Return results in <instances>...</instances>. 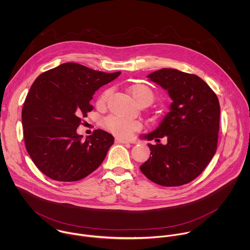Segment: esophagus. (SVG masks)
Returning <instances> with one entry per match:
<instances>
[{"mask_svg":"<svg viewBox=\"0 0 250 250\" xmlns=\"http://www.w3.org/2000/svg\"><path fill=\"white\" fill-rule=\"evenodd\" d=\"M115 143H131L129 141H126V140H122V139H119V138H115Z\"/></svg>","mask_w":250,"mask_h":250,"instance_id":"34e87169","label":"esophagus"}]
</instances>
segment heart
I'll list each match as a JSON object with an SVG mask.
<instances>
[{
    "label": "heart",
    "mask_w": 250,
    "mask_h": 250,
    "mask_svg": "<svg viewBox=\"0 0 250 250\" xmlns=\"http://www.w3.org/2000/svg\"><path fill=\"white\" fill-rule=\"evenodd\" d=\"M129 92L132 94L136 102L141 106L145 105L146 107L151 105L154 100V93L152 89L143 83L133 84L128 88ZM112 90L111 88L106 89L99 98V104L105 105L107 103ZM104 128L110 132L111 134L121 137V138H129L135 132L141 130L142 124L141 122L134 119H126L114 115L107 116L103 121Z\"/></svg>",
    "instance_id": "b5f03b06"
}]
</instances>
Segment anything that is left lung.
I'll list each match as a JSON object with an SVG mask.
<instances>
[{"label":"left lung","mask_w":250,"mask_h":250,"mask_svg":"<svg viewBox=\"0 0 250 250\" xmlns=\"http://www.w3.org/2000/svg\"><path fill=\"white\" fill-rule=\"evenodd\" d=\"M167 89L172 104L159 127L144 136L150 158L140 168L152 182L178 187L201 174L216 151L220 107L213 89L198 76L163 68L147 76ZM167 136L164 146L159 140Z\"/></svg>","instance_id":"left-lung-1"}]
</instances>
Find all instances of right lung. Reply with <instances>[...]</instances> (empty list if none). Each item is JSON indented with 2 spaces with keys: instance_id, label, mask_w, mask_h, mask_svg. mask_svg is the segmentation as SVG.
Wrapping results in <instances>:
<instances>
[{
  "instance_id": "1",
  "label": "right lung",
  "mask_w": 250,
  "mask_h": 250,
  "mask_svg": "<svg viewBox=\"0 0 250 250\" xmlns=\"http://www.w3.org/2000/svg\"><path fill=\"white\" fill-rule=\"evenodd\" d=\"M120 73L67 62L36 78L22 108V124L26 149L46 176L75 182L103 163L113 137L98 129L84 141L76 130L93 109L89 101L94 92Z\"/></svg>"
}]
</instances>
